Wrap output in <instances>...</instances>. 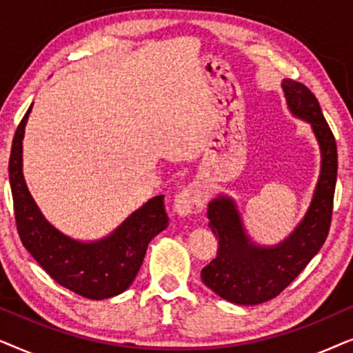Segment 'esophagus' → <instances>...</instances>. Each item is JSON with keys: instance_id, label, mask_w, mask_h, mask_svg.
<instances>
[{"instance_id": "obj_1", "label": "esophagus", "mask_w": 353, "mask_h": 353, "mask_svg": "<svg viewBox=\"0 0 353 353\" xmlns=\"http://www.w3.org/2000/svg\"><path fill=\"white\" fill-rule=\"evenodd\" d=\"M205 205V192L202 191L201 186L197 185H188L186 188L178 192L175 197V202H173V207H175V212L181 216H190L194 214H199V212L204 209Z\"/></svg>"}]
</instances>
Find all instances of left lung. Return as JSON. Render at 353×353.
I'll list each match as a JSON object with an SVG mask.
<instances>
[{
    "label": "left lung",
    "mask_w": 353,
    "mask_h": 353,
    "mask_svg": "<svg viewBox=\"0 0 353 353\" xmlns=\"http://www.w3.org/2000/svg\"><path fill=\"white\" fill-rule=\"evenodd\" d=\"M283 91L291 112L312 125L320 144L321 172L303 220L272 248H260L249 239L231 197L219 196L209 202L207 216L212 233L219 238V250L201 276L216 296L238 305H257L276 297L315 257L330 233L337 178L334 134L305 85L284 80Z\"/></svg>",
    "instance_id": "left-lung-1"
}]
</instances>
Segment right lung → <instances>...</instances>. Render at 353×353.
I'll return each instance as SVG.
<instances>
[{
    "label": "right lung",
    "mask_w": 353,
    "mask_h": 353,
    "mask_svg": "<svg viewBox=\"0 0 353 353\" xmlns=\"http://www.w3.org/2000/svg\"><path fill=\"white\" fill-rule=\"evenodd\" d=\"M32 105L19 123L9 157V183L21 241L38 265L62 288L91 301L123 292L141 267L148 244L167 228L163 196L149 199L109 236L81 243L56 230L38 209L22 173L23 130Z\"/></svg>",
    "instance_id": "add662e5"
}]
</instances>
